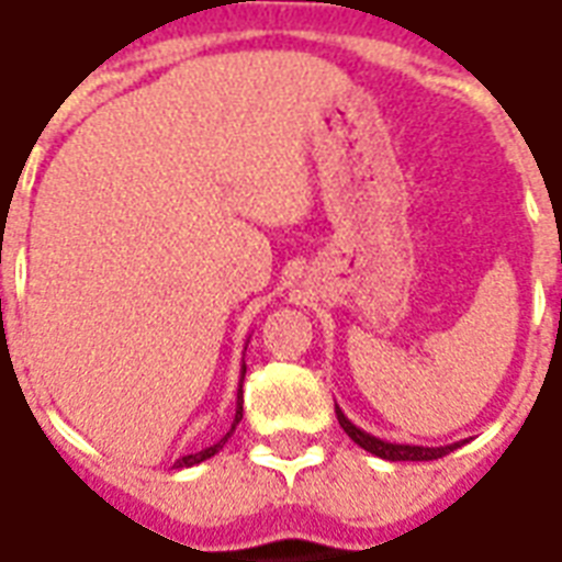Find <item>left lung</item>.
<instances>
[{"instance_id":"8db88e82","label":"left lung","mask_w":562,"mask_h":562,"mask_svg":"<svg viewBox=\"0 0 562 562\" xmlns=\"http://www.w3.org/2000/svg\"><path fill=\"white\" fill-rule=\"evenodd\" d=\"M337 411V422H340V428L349 434L360 448H367L372 451L375 458L384 460H437L446 458L448 451H454L460 448V442H451V446H439V448H425V446H407V442H386V439H378L372 434H367L363 428H358L355 422L340 411V407H334Z\"/></svg>"}]
</instances>
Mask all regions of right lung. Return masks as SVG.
<instances>
[{
    "label": "right lung",
    "mask_w": 562,
    "mask_h": 562,
    "mask_svg": "<svg viewBox=\"0 0 562 562\" xmlns=\"http://www.w3.org/2000/svg\"><path fill=\"white\" fill-rule=\"evenodd\" d=\"M243 378H246V363H243V372H240V390H237V413H234L232 430H228V434H225V437H222L220 442H213V446L202 448V451H195V454H187V458L176 460V463H172V469H190V467H195V463H202V460L213 458L216 451H222V446H225V442L232 439L234 428H237V425H240V419H243Z\"/></svg>",
    "instance_id": "add662e5"
}]
</instances>
